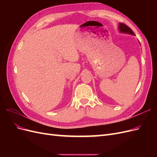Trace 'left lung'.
Listing matches in <instances>:
<instances>
[{"instance_id": "left-lung-1", "label": "left lung", "mask_w": 157, "mask_h": 157, "mask_svg": "<svg viewBox=\"0 0 157 157\" xmlns=\"http://www.w3.org/2000/svg\"><path fill=\"white\" fill-rule=\"evenodd\" d=\"M118 31L121 33H126V34H129V35H135L134 33L132 31V30L130 29L129 27H128L127 25H126L124 23H119L118 26Z\"/></svg>"}]
</instances>
